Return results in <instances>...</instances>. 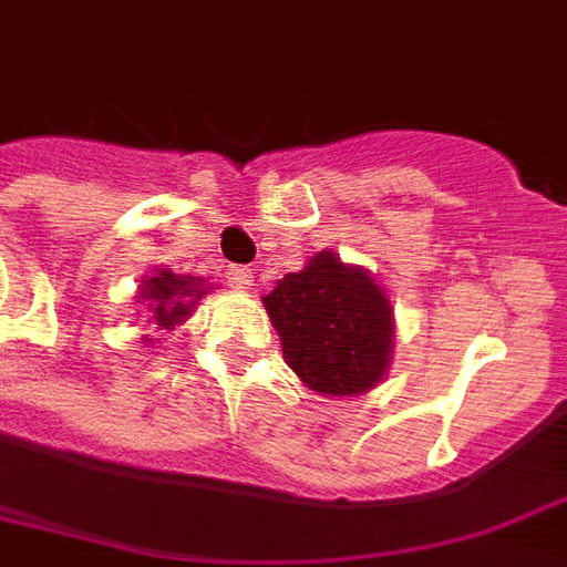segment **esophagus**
<instances>
[{"label":"esophagus","mask_w":567,"mask_h":567,"mask_svg":"<svg viewBox=\"0 0 567 567\" xmlns=\"http://www.w3.org/2000/svg\"><path fill=\"white\" fill-rule=\"evenodd\" d=\"M228 282L234 285V288H243V291H246V288H249V285L255 282V276H251L249 267H230V270H228Z\"/></svg>","instance_id":"obj_1"}]
</instances>
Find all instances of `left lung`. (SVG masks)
<instances>
[{"label":"left lung","instance_id":"8db88e82","mask_svg":"<svg viewBox=\"0 0 567 567\" xmlns=\"http://www.w3.org/2000/svg\"><path fill=\"white\" fill-rule=\"evenodd\" d=\"M285 363L321 396H360L384 379L393 354V306L372 272L318 251L264 297Z\"/></svg>","mask_w":567,"mask_h":567}]
</instances>
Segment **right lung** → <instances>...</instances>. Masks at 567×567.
Wrapping results in <instances>:
<instances>
[{
    "label": "right lung",
    "instance_id": "1",
    "mask_svg": "<svg viewBox=\"0 0 567 567\" xmlns=\"http://www.w3.org/2000/svg\"><path fill=\"white\" fill-rule=\"evenodd\" d=\"M207 291L209 288H204V279H198V276L155 270L141 285L137 303H144L150 309V321L158 324V330H174V327L183 324L192 316L195 303Z\"/></svg>",
    "mask_w": 567,
    "mask_h": 567
}]
</instances>
